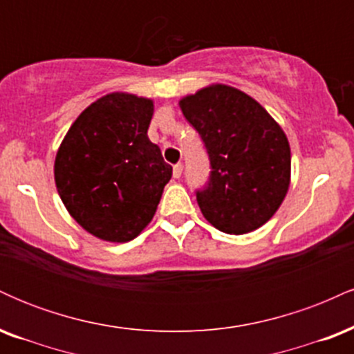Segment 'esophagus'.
I'll list each match as a JSON object with an SVG mask.
<instances>
[{
	"instance_id": "1",
	"label": "esophagus",
	"mask_w": 354,
	"mask_h": 354,
	"mask_svg": "<svg viewBox=\"0 0 354 354\" xmlns=\"http://www.w3.org/2000/svg\"><path fill=\"white\" fill-rule=\"evenodd\" d=\"M181 173H183V165H181V163L174 165V166H173V176H174V178H180Z\"/></svg>"
}]
</instances>
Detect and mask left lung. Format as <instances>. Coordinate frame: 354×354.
Segmentation results:
<instances>
[{"instance_id":"1","label":"left lung","mask_w":354,"mask_h":354,"mask_svg":"<svg viewBox=\"0 0 354 354\" xmlns=\"http://www.w3.org/2000/svg\"><path fill=\"white\" fill-rule=\"evenodd\" d=\"M209 156L208 186L200 209L228 234L258 230L273 218L291 181L288 138L258 101L228 84H209L180 100Z\"/></svg>"}]
</instances>
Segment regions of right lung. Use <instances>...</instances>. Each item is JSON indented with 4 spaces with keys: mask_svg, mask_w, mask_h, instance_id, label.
<instances>
[{
    "mask_svg": "<svg viewBox=\"0 0 354 354\" xmlns=\"http://www.w3.org/2000/svg\"><path fill=\"white\" fill-rule=\"evenodd\" d=\"M153 100L109 93L68 129L55 160V183L73 219L111 243L135 239L149 225L173 168L148 138Z\"/></svg>",
    "mask_w": 354,
    "mask_h": 354,
    "instance_id": "1",
    "label": "right lung"
}]
</instances>
